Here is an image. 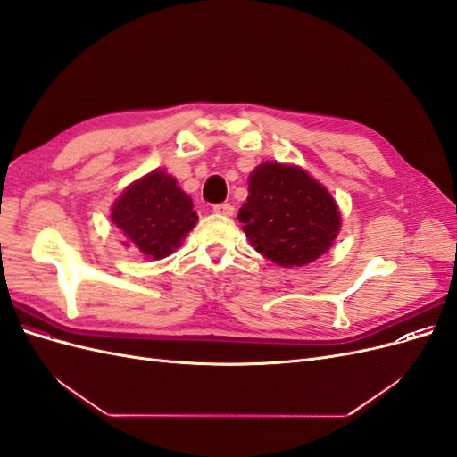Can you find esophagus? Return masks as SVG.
I'll return each mask as SVG.
<instances>
[{
  "label": "esophagus",
  "instance_id": "34e87169",
  "mask_svg": "<svg viewBox=\"0 0 457 457\" xmlns=\"http://www.w3.org/2000/svg\"><path fill=\"white\" fill-rule=\"evenodd\" d=\"M213 212H215V213H219V215L230 217V215H234V205H230L228 202H223V204H215V205H213Z\"/></svg>",
  "mask_w": 457,
  "mask_h": 457
}]
</instances>
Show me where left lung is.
I'll list each match as a JSON object with an SVG mask.
<instances>
[{"mask_svg": "<svg viewBox=\"0 0 457 457\" xmlns=\"http://www.w3.org/2000/svg\"><path fill=\"white\" fill-rule=\"evenodd\" d=\"M238 219L255 250L282 267H301L329 250L339 212L329 192L294 165L265 162L250 175Z\"/></svg>", "mask_w": 457, "mask_h": 457, "instance_id": "left-lung-1", "label": "left lung"}]
</instances>
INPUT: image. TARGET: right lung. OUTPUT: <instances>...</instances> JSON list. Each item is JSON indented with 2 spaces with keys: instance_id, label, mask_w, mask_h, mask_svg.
Segmentation results:
<instances>
[{
  "instance_id": "1",
  "label": "right lung",
  "mask_w": 457,
  "mask_h": 457,
  "mask_svg": "<svg viewBox=\"0 0 457 457\" xmlns=\"http://www.w3.org/2000/svg\"><path fill=\"white\" fill-rule=\"evenodd\" d=\"M196 220L192 200L163 171H152L133 183L112 207V223L150 259L173 253Z\"/></svg>"
}]
</instances>
